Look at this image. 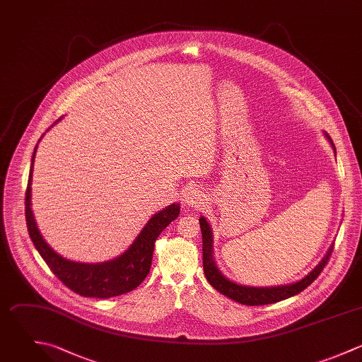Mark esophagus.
Here are the masks:
<instances>
[{"mask_svg": "<svg viewBox=\"0 0 362 362\" xmlns=\"http://www.w3.org/2000/svg\"><path fill=\"white\" fill-rule=\"evenodd\" d=\"M204 200H206V194L199 190V189H189L185 194V204L189 206V207H200L202 204H204Z\"/></svg>", "mask_w": 362, "mask_h": 362, "instance_id": "34e87169", "label": "esophagus"}]
</instances>
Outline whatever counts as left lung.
I'll list each match as a JSON object with an SVG mask.
<instances>
[{"instance_id":"obj_1","label":"left lung","mask_w":362,"mask_h":362,"mask_svg":"<svg viewBox=\"0 0 362 362\" xmlns=\"http://www.w3.org/2000/svg\"><path fill=\"white\" fill-rule=\"evenodd\" d=\"M329 141L332 142L333 148L334 144L329 135H326ZM336 151V148H334ZM200 228H202V235H203V268H204V275L210 285L217 289L220 293L224 296L247 306H262V305H271L276 303L281 300H285L288 298H292L300 292H303L308 286H310L322 274L325 267L329 264L333 247L329 250L327 255L323 258V261L302 281L292 284V285H285V286H275V288H252V286H243L237 285L227 278L221 275L218 268L216 267V262L213 259V251H211V230L209 223L206 221L204 217H200Z\"/></svg>"}]
</instances>
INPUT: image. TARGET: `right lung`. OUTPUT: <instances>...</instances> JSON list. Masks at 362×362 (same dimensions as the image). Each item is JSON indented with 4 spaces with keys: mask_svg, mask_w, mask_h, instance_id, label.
Masks as SVG:
<instances>
[{
    "mask_svg": "<svg viewBox=\"0 0 362 362\" xmlns=\"http://www.w3.org/2000/svg\"><path fill=\"white\" fill-rule=\"evenodd\" d=\"M36 148L37 145L35 146L32 155L28 187L25 192V218L29 237L46 265L64 286L84 298L107 299L128 293L138 288L149 274L155 241L158 240L159 234L173 220L177 218L180 213V206L170 204L169 207L156 213L144 227V230L131 244V247L122 255L112 261L103 264H81L64 259L45 243L36 227L30 210V182Z\"/></svg>",
    "mask_w": 362,
    "mask_h": 362,
    "instance_id": "add662e5",
    "label": "right lung"
}]
</instances>
